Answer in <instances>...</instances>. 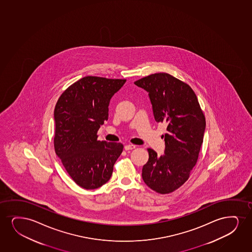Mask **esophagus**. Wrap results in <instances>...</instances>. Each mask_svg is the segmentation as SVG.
<instances>
[{
	"label": "esophagus",
	"instance_id": "34e87169",
	"mask_svg": "<svg viewBox=\"0 0 252 252\" xmlns=\"http://www.w3.org/2000/svg\"><path fill=\"white\" fill-rule=\"evenodd\" d=\"M135 147H136V146H134V145H132V144H131V145H126L125 147V149L126 151L133 150V149H134Z\"/></svg>",
	"mask_w": 252,
	"mask_h": 252
}]
</instances>
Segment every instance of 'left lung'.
Returning a JSON list of instances; mask_svg holds the SVG:
<instances>
[{
  "mask_svg": "<svg viewBox=\"0 0 252 252\" xmlns=\"http://www.w3.org/2000/svg\"><path fill=\"white\" fill-rule=\"evenodd\" d=\"M134 84L149 93L156 122L168 125L164 155L147 148L149 159L142 169L144 182L158 193L168 194L188 181L198 162L205 117L191 87L170 74H152Z\"/></svg>",
  "mask_w": 252,
  "mask_h": 252,
  "instance_id": "obj_1",
  "label": "left lung"
}]
</instances>
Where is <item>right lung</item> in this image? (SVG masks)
Returning a JSON list of instances; mask_svg holds the SVG:
<instances>
[{
    "label": "right lung",
    "instance_id": "right-lung-1",
    "mask_svg": "<svg viewBox=\"0 0 252 252\" xmlns=\"http://www.w3.org/2000/svg\"><path fill=\"white\" fill-rule=\"evenodd\" d=\"M126 79L88 76L68 87L54 108V146L70 178L92 190L108 182L124 145L97 140L108 106Z\"/></svg>",
    "mask_w": 252,
    "mask_h": 252
}]
</instances>
